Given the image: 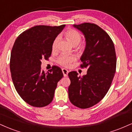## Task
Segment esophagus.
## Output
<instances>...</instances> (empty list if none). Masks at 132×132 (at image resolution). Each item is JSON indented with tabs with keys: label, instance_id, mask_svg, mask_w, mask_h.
Instances as JSON below:
<instances>
[{
	"label": "esophagus",
	"instance_id": "obj_1",
	"mask_svg": "<svg viewBox=\"0 0 132 132\" xmlns=\"http://www.w3.org/2000/svg\"><path fill=\"white\" fill-rule=\"evenodd\" d=\"M62 72L63 73V75H64V77H66V76H68V71L66 69H65V68H63L62 69Z\"/></svg>",
	"mask_w": 132,
	"mask_h": 132
}]
</instances>
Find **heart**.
Instances as JSON below:
<instances>
[{
    "label": "heart",
    "mask_w": 132,
    "mask_h": 132,
    "mask_svg": "<svg viewBox=\"0 0 132 132\" xmlns=\"http://www.w3.org/2000/svg\"><path fill=\"white\" fill-rule=\"evenodd\" d=\"M65 36L69 41V42L72 45H77L80 43L81 40V35L78 31H76L74 29H69L67 31L65 32ZM58 40H59V37H56L54 39L53 43H52V49L55 50L56 48L57 44H58ZM80 48H83V46H82ZM76 57L73 55H66V54H62L58 57L57 60V63L61 66L64 67H69L72 62L76 61Z\"/></svg>",
    "instance_id": "obj_1"
}]
</instances>
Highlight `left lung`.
Masks as SVG:
<instances>
[{
	"label": "left lung",
	"instance_id": "8db88e82",
	"mask_svg": "<svg viewBox=\"0 0 132 132\" xmlns=\"http://www.w3.org/2000/svg\"><path fill=\"white\" fill-rule=\"evenodd\" d=\"M73 26L85 37L86 44L80 60L82 67L88 70L82 77L76 71L68 74V95L74 106L88 108L100 102L111 86L116 68L115 48L109 35L98 25L84 23Z\"/></svg>",
	"mask_w": 132,
	"mask_h": 132
}]
</instances>
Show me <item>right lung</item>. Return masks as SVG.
I'll list each match as a JSON object with an SVG mask.
<instances>
[{"label":"right lung","instance_id":"add662e5","mask_svg":"<svg viewBox=\"0 0 132 132\" xmlns=\"http://www.w3.org/2000/svg\"><path fill=\"white\" fill-rule=\"evenodd\" d=\"M64 27L34 26L21 33L14 43L10 63L12 79L19 95L31 106L50 104L57 83L63 77L58 66L46 73L41 70V60L50 56L52 43Z\"/></svg>","mask_w":132,"mask_h":132}]
</instances>
